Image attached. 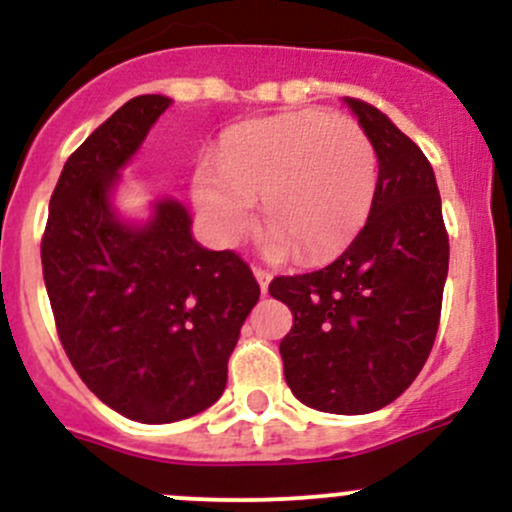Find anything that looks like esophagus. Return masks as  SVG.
Masks as SVG:
<instances>
[{"label":"esophagus","mask_w":512,"mask_h":512,"mask_svg":"<svg viewBox=\"0 0 512 512\" xmlns=\"http://www.w3.org/2000/svg\"><path fill=\"white\" fill-rule=\"evenodd\" d=\"M252 272H255V280L260 282L262 292H267V287H270V280H272V272L262 270V267H252Z\"/></svg>","instance_id":"obj_1"}]
</instances>
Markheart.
Wrapping results in <instances>:
<instances>
[{
  "label": "heart",
  "mask_w": 512,
  "mask_h": 512,
  "mask_svg": "<svg viewBox=\"0 0 512 512\" xmlns=\"http://www.w3.org/2000/svg\"><path fill=\"white\" fill-rule=\"evenodd\" d=\"M379 188V156L352 118L282 113L232 128L218 158L198 160L193 200L213 237L235 245L265 203L267 252L339 255L364 230Z\"/></svg>",
  "instance_id": "1"
}]
</instances>
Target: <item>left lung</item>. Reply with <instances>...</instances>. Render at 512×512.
<instances>
[{"instance_id":"1","label":"left lung","mask_w":512,"mask_h":512,"mask_svg":"<svg viewBox=\"0 0 512 512\" xmlns=\"http://www.w3.org/2000/svg\"><path fill=\"white\" fill-rule=\"evenodd\" d=\"M379 156V188L364 230L317 272L275 277L292 309L280 342L285 379L302 404L371 414L399 399L431 354L448 275V232L436 175L386 113L344 98Z\"/></svg>"}]
</instances>
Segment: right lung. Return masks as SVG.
<instances>
[{"mask_svg":"<svg viewBox=\"0 0 512 512\" xmlns=\"http://www.w3.org/2000/svg\"><path fill=\"white\" fill-rule=\"evenodd\" d=\"M168 106V96L131 98L71 153L41 237L61 347L103 404L141 423L190 418L223 396L227 359L260 299L240 255L193 240L178 200H158L146 225L113 210L118 170Z\"/></svg>","mask_w":512,"mask_h":512,"instance_id":"right-lung-1","label":"right lung"}]
</instances>
